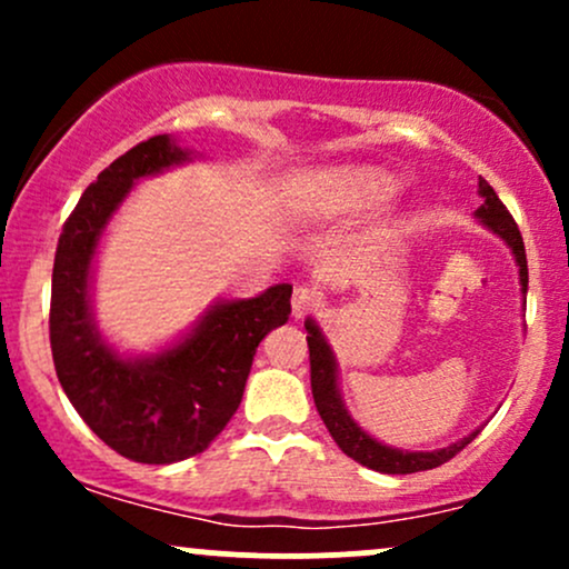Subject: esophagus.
Masks as SVG:
<instances>
[{
	"label": "esophagus",
	"instance_id": "34e87169",
	"mask_svg": "<svg viewBox=\"0 0 569 569\" xmlns=\"http://www.w3.org/2000/svg\"><path fill=\"white\" fill-rule=\"evenodd\" d=\"M316 305H318L316 291L305 289V286H297V289H293V293H291V316L293 318H305Z\"/></svg>",
	"mask_w": 569,
	"mask_h": 569
}]
</instances>
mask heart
<instances>
[{
	"label": "heart",
	"instance_id": "1",
	"mask_svg": "<svg viewBox=\"0 0 569 569\" xmlns=\"http://www.w3.org/2000/svg\"><path fill=\"white\" fill-rule=\"evenodd\" d=\"M398 181L380 168H331L302 189L299 208L318 217H350L393 198Z\"/></svg>",
	"mask_w": 569,
	"mask_h": 569
}]
</instances>
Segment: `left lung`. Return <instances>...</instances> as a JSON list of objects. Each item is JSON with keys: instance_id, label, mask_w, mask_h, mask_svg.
Instances as JSON below:
<instances>
[{"instance_id": "1", "label": "left lung", "mask_w": 569, "mask_h": 569, "mask_svg": "<svg viewBox=\"0 0 569 569\" xmlns=\"http://www.w3.org/2000/svg\"><path fill=\"white\" fill-rule=\"evenodd\" d=\"M479 194L485 198L479 208H476L473 217L492 230L498 238L506 240V246L511 248L516 264H519V283L521 293H527V253H525V240H521L519 227L508 208L502 206L495 189L487 184L485 179H479ZM307 329V348H310V385H312V398H316L318 415H321L323 426L329 428L331 439L337 441V447L342 449L345 455L352 457L361 466L371 468V471L380 473H417V471H430V468H439L447 460L466 449L479 430L468 433L466 439L449 443L443 449H433V452H407V449H393L388 443L371 439V436L358 426L350 417V411L345 409L342 393H339V375H337V358L331 345L326 342L321 326H318L312 318L305 321Z\"/></svg>"}]
</instances>
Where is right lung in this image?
<instances>
[{
    "label": "right lung",
    "mask_w": 569,
    "mask_h": 569,
    "mask_svg": "<svg viewBox=\"0 0 569 569\" xmlns=\"http://www.w3.org/2000/svg\"><path fill=\"white\" fill-rule=\"evenodd\" d=\"M192 160L171 136L136 143L98 173L63 224L50 297L58 382L88 428L117 455L149 466L208 449L240 407L259 342L291 316V286L219 299L166 350L120 356L93 316V259L109 219L139 179Z\"/></svg>",
    "instance_id": "obj_1"
}]
</instances>
